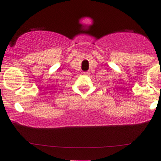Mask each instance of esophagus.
Wrapping results in <instances>:
<instances>
[{
	"label": "esophagus",
	"instance_id": "obj_1",
	"mask_svg": "<svg viewBox=\"0 0 161 161\" xmlns=\"http://www.w3.org/2000/svg\"><path fill=\"white\" fill-rule=\"evenodd\" d=\"M83 74H84V75H89V72H83Z\"/></svg>",
	"mask_w": 161,
	"mask_h": 161
}]
</instances>
